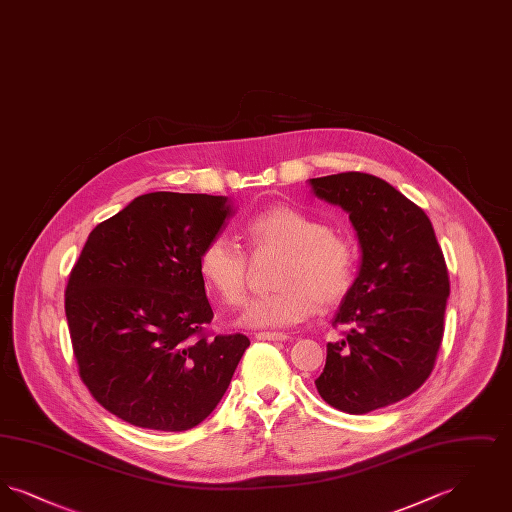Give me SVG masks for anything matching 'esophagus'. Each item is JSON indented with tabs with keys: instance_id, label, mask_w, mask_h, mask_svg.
Returning <instances> with one entry per match:
<instances>
[{
	"instance_id": "1",
	"label": "esophagus",
	"mask_w": 512,
	"mask_h": 512,
	"mask_svg": "<svg viewBox=\"0 0 512 512\" xmlns=\"http://www.w3.org/2000/svg\"><path fill=\"white\" fill-rule=\"evenodd\" d=\"M257 340H268V341H286L288 336L284 332H257L255 334Z\"/></svg>"
}]
</instances>
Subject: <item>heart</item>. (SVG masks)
<instances>
[{
    "mask_svg": "<svg viewBox=\"0 0 512 512\" xmlns=\"http://www.w3.org/2000/svg\"><path fill=\"white\" fill-rule=\"evenodd\" d=\"M255 257L282 253L274 274L276 292L247 303L240 324L247 328H288L313 317L317 305H336L357 280L359 253L353 238L317 215L274 205L245 222ZM199 276L226 305H240L249 284V259L226 234L213 236L199 253Z\"/></svg>",
    "mask_w": 512,
    "mask_h": 512,
    "instance_id": "heart-1",
    "label": "heart"
}]
</instances>
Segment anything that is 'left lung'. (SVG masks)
I'll return each instance as SVG.
<instances>
[{
  "label": "left lung",
  "instance_id": "left-lung-1",
  "mask_svg": "<svg viewBox=\"0 0 512 512\" xmlns=\"http://www.w3.org/2000/svg\"><path fill=\"white\" fill-rule=\"evenodd\" d=\"M313 194L341 207L361 245L359 276L332 326L315 380L320 397L343 413L365 414L418 390L436 365L449 274L432 222L386 180L340 172L309 180Z\"/></svg>",
  "mask_w": 512,
  "mask_h": 512
}]
</instances>
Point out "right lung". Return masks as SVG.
<instances>
[{
    "instance_id": "add662e5",
    "label": "right lung",
    "mask_w": 512,
    "mask_h": 512,
    "mask_svg": "<svg viewBox=\"0 0 512 512\" xmlns=\"http://www.w3.org/2000/svg\"><path fill=\"white\" fill-rule=\"evenodd\" d=\"M230 215L224 195L153 192L90 232L65 313L82 382L124 422L184 432L228 390L249 340L207 336L197 261Z\"/></svg>"
}]
</instances>
